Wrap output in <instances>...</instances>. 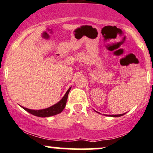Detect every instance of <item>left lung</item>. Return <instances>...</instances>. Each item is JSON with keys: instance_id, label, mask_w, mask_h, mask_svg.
<instances>
[{"instance_id": "obj_1", "label": "left lung", "mask_w": 153, "mask_h": 153, "mask_svg": "<svg viewBox=\"0 0 153 153\" xmlns=\"http://www.w3.org/2000/svg\"><path fill=\"white\" fill-rule=\"evenodd\" d=\"M123 115H124V114H118V115H111V116H112V117H119V116H123Z\"/></svg>"}]
</instances>
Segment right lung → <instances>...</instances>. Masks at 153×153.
<instances>
[{
	"label": "right lung",
	"instance_id": "right-lung-1",
	"mask_svg": "<svg viewBox=\"0 0 153 153\" xmlns=\"http://www.w3.org/2000/svg\"><path fill=\"white\" fill-rule=\"evenodd\" d=\"M70 90H71V87L67 90V92H66V94L63 96V98L59 102H58L57 103L51 106V107L42 110H32L27 108L25 107H22V108L25 109V111H27V112L30 113V114L34 115L35 116H38V117H49V116H55V115H57L62 112L63 110L66 107L68 95Z\"/></svg>",
	"mask_w": 153,
	"mask_h": 153
}]
</instances>
